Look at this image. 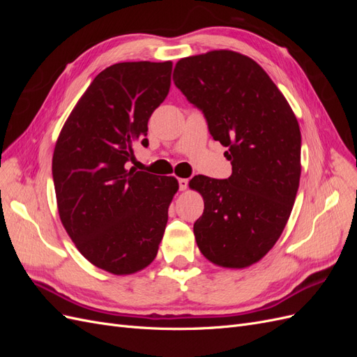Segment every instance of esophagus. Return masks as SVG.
I'll list each match as a JSON object with an SVG mask.
<instances>
[{"label": "esophagus", "mask_w": 357, "mask_h": 357, "mask_svg": "<svg viewBox=\"0 0 357 357\" xmlns=\"http://www.w3.org/2000/svg\"><path fill=\"white\" fill-rule=\"evenodd\" d=\"M188 183H189V180H188V178H178V186H180V190H186V189H188Z\"/></svg>", "instance_id": "esophagus-1"}]
</instances>
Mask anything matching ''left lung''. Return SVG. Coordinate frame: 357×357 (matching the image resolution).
Segmentation results:
<instances>
[{
	"label": "left lung",
	"instance_id": "left-lung-1",
	"mask_svg": "<svg viewBox=\"0 0 357 357\" xmlns=\"http://www.w3.org/2000/svg\"><path fill=\"white\" fill-rule=\"evenodd\" d=\"M177 88L228 147L232 174L195 176L204 213L193 225L199 252L222 268H247L271 250L290 218L301 177V131L284 95L256 61L234 50L183 58Z\"/></svg>",
	"mask_w": 357,
	"mask_h": 357
}]
</instances>
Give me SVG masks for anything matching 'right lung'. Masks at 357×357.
I'll return each mask as SVG.
<instances>
[{"instance_id":"add662e5","label":"right lung","mask_w":357,"mask_h":357,"mask_svg":"<svg viewBox=\"0 0 357 357\" xmlns=\"http://www.w3.org/2000/svg\"><path fill=\"white\" fill-rule=\"evenodd\" d=\"M172 62L101 71L63 123L52 159L61 222L88 261L114 275L153 262L178 190L172 176L125 165L147 146V122L169 92Z\"/></svg>"}]
</instances>
